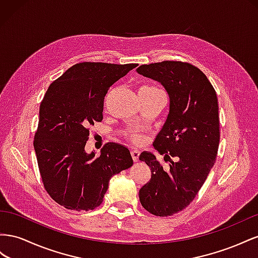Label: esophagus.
<instances>
[{"mask_svg":"<svg viewBox=\"0 0 258 258\" xmlns=\"http://www.w3.org/2000/svg\"><path fill=\"white\" fill-rule=\"evenodd\" d=\"M131 156H132V158H133L134 162H137L139 159V156H141V152H139L138 150H132Z\"/></svg>","mask_w":258,"mask_h":258,"instance_id":"1","label":"esophagus"}]
</instances>
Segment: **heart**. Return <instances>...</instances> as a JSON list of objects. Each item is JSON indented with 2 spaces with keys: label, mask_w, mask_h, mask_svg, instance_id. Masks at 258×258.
I'll return each instance as SVG.
<instances>
[{
  "label": "heart",
  "mask_w": 258,
  "mask_h": 258,
  "mask_svg": "<svg viewBox=\"0 0 258 258\" xmlns=\"http://www.w3.org/2000/svg\"><path fill=\"white\" fill-rule=\"evenodd\" d=\"M156 90H158V88L153 87V86H145L142 88L141 91H156ZM126 138H127V141H130L132 144H134V145H141L144 142V137L142 135L136 134V133H127Z\"/></svg>",
  "instance_id": "b5f03b06"
}]
</instances>
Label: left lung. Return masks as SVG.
Here are the masks:
<instances>
[{
    "label": "left lung",
    "mask_w": 258,
    "mask_h": 258,
    "mask_svg": "<svg viewBox=\"0 0 258 258\" xmlns=\"http://www.w3.org/2000/svg\"><path fill=\"white\" fill-rule=\"evenodd\" d=\"M136 71L160 82L170 97V112L153 143L170 168L163 170L151 152L139 156L151 171L139 201L153 215L171 216L194 201L215 163L220 136L217 95L207 76L188 62L165 60Z\"/></svg>",
    "instance_id": "1"
}]
</instances>
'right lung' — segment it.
Masks as SVG:
<instances>
[{"label": "right lung", "instance_id": "right-lung-1", "mask_svg": "<svg viewBox=\"0 0 258 258\" xmlns=\"http://www.w3.org/2000/svg\"><path fill=\"white\" fill-rule=\"evenodd\" d=\"M137 66L80 62L47 88L33 146L44 188L63 208L99 207L110 178L133 165L130 150L120 144H106L98 158L86 153L85 145L88 127L102 120L110 86Z\"/></svg>", "mask_w": 258, "mask_h": 258}]
</instances>
